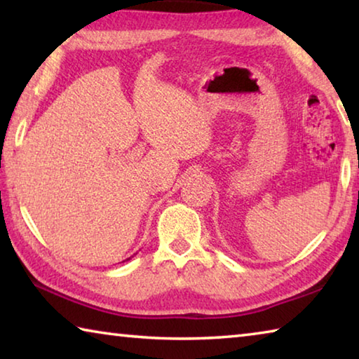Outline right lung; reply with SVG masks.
Masks as SVG:
<instances>
[{"mask_svg":"<svg viewBox=\"0 0 359 359\" xmlns=\"http://www.w3.org/2000/svg\"><path fill=\"white\" fill-rule=\"evenodd\" d=\"M128 259H130V258H128Z\"/></svg>","mask_w":359,"mask_h":359,"instance_id":"obj_1","label":"right lung"}]
</instances>
